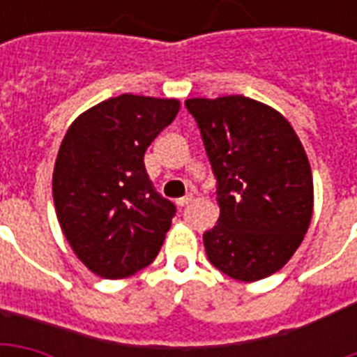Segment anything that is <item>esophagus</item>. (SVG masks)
Segmentation results:
<instances>
[{
    "mask_svg": "<svg viewBox=\"0 0 357 357\" xmlns=\"http://www.w3.org/2000/svg\"><path fill=\"white\" fill-rule=\"evenodd\" d=\"M191 201H193V197H191V195H187V197H181V199H178V201H176V204H178V206H187V204H189Z\"/></svg>",
    "mask_w": 357,
    "mask_h": 357,
    "instance_id": "34e87169",
    "label": "esophagus"
}]
</instances>
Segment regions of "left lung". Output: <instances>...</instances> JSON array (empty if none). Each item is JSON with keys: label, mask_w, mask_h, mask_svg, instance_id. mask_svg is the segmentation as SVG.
I'll return each instance as SVG.
<instances>
[{"label": "left lung", "mask_w": 357, "mask_h": 357, "mask_svg": "<svg viewBox=\"0 0 357 357\" xmlns=\"http://www.w3.org/2000/svg\"><path fill=\"white\" fill-rule=\"evenodd\" d=\"M216 176L220 218L204 231L210 264L258 281L291 260L307 231L314 183L306 151L277 110L243 95L187 99Z\"/></svg>", "instance_id": "obj_1"}]
</instances>
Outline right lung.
I'll use <instances>...</instances> for the list:
<instances>
[{"mask_svg":"<svg viewBox=\"0 0 357 357\" xmlns=\"http://www.w3.org/2000/svg\"><path fill=\"white\" fill-rule=\"evenodd\" d=\"M179 101L118 95L76 118L59 149L53 201L61 229L93 273L122 279L147 268L176 216L143 156Z\"/></svg>","mask_w":357,"mask_h":357,"instance_id":"add662e5","label":"right lung"}]
</instances>
